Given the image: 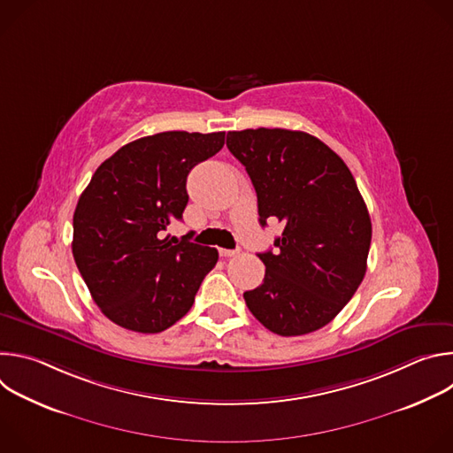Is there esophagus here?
Returning a JSON list of instances; mask_svg holds the SVG:
<instances>
[{
  "instance_id": "esophagus-1",
  "label": "esophagus",
  "mask_w": 453,
  "mask_h": 453,
  "mask_svg": "<svg viewBox=\"0 0 453 453\" xmlns=\"http://www.w3.org/2000/svg\"><path fill=\"white\" fill-rule=\"evenodd\" d=\"M219 252L222 257H233L238 254V250H233V249H219Z\"/></svg>"
}]
</instances>
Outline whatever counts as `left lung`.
Here are the masks:
<instances>
[{
    "mask_svg": "<svg viewBox=\"0 0 453 453\" xmlns=\"http://www.w3.org/2000/svg\"><path fill=\"white\" fill-rule=\"evenodd\" d=\"M227 149L252 180L260 224L283 227L276 250L257 254L265 278L243 292L247 308L281 337L326 326L367 269L372 229L355 177L328 145L301 131H233Z\"/></svg>",
    "mask_w": 453,
    "mask_h": 453,
    "instance_id": "8db88e82",
    "label": "left lung"
}]
</instances>
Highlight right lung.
<instances>
[{
    "label": "right lung",
    "mask_w": 453,
    "mask_h": 453,
    "mask_svg": "<svg viewBox=\"0 0 453 453\" xmlns=\"http://www.w3.org/2000/svg\"><path fill=\"white\" fill-rule=\"evenodd\" d=\"M226 133L170 131L123 145L82 191L73 215L75 264L102 313L138 334L184 317L219 250L170 238L182 220L189 170L224 147Z\"/></svg>",
    "instance_id": "1"
}]
</instances>
